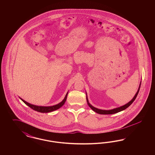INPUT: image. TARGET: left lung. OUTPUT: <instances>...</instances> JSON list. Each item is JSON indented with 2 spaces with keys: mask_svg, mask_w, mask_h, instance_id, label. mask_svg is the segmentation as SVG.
<instances>
[{
  "mask_svg": "<svg viewBox=\"0 0 155 155\" xmlns=\"http://www.w3.org/2000/svg\"><path fill=\"white\" fill-rule=\"evenodd\" d=\"M140 84H141V82L140 83L139 88L138 89V91L137 92L136 94L135 95V96L133 97V99H132L131 101H130L128 103L125 104L122 106H120V107H117V108H115V109H111V110H101V109H97L96 107L92 106L90 103H89L88 99V97H87V103H88L89 106L91 108V109L93 110L94 111H95L96 113H98V114H112L117 113H118V112H120V111H121L125 110V109H127V107H128L133 103V102L135 101V99H136L137 96L138 94V92H139V91H140Z\"/></svg>",
  "mask_w": 155,
  "mask_h": 155,
  "instance_id": "obj_1",
  "label": "left lung"
}]
</instances>
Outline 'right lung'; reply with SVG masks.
<instances>
[{
	"label": "right lung",
	"mask_w": 155,
	"mask_h": 155,
	"mask_svg": "<svg viewBox=\"0 0 155 155\" xmlns=\"http://www.w3.org/2000/svg\"><path fill=\"white\" fill-rule=\"evenodd\" d=\"M68 95V92L67 93L65 97L64 98V99L59 104L52 106H36L34 104H32L30 103L27 102L26 101H25L24 100H23L21 98H20V99L22 101V102L25 104H26L27 106H28L30 107H31L32 109L34 110L37 111L38 112H41V113H49V112H51L53 111L59 109V108H60L64 103L66 102V101L67 99V96Z\"/></svg>",
	"instance_id": "add662e5"
}]
</instances>
